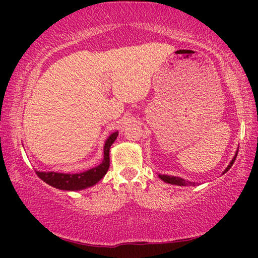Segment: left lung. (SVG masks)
I'll list each match as a JSON object with an SVG mask.
<instances>
[{
	"label": "left lung",
	"mask_w": 258,
	"mask_h": 258,
	"mask_svg": "<svg viewBox=\"0 0 258 258\" xmlns=\"http://www.w3.org/2000/svg\"><path fill=\"white\" fill-rule=\"evenodd\" d=\"M118 132L112 133L108 137L104 143V158L102 163L96 168L90 170L80 172V174H63V172H40L36 171L38 177L47 184L54 186V188L61 190H68V191H76V190H83L96 184L103 176L107 174L109 169V150L115 140L117 139Z\"/></svg>",
	"instance_id": "8db88e82"
}]
</instances>
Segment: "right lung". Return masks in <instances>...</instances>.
<instances>
[{"label":"right lung","mask_w":258,"mask_h":258,"mask_svg":"<svg viewBox=\"0 0 258 258\" xmlns=\"http://www.w3.org/2000/svg\"><path fill=\"white\" fill-rule=\"evenodd\" d=\"M231 164H232V163H231ZM229 168H230V165H229ZM229 168H228V169H229ZM228 169H225L224 172H227ZM224 172H223V174H224ZM158 177H160L161 179H163L164 182L171 183V184H177V185H184V184H185L184 179L178 178V177H169V176H167V175H158Z\"/></svg>","instance_id":"obj_1"}]
</instances>
